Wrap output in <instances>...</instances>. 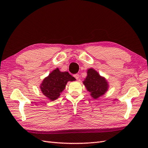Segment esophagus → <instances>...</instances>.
I'll use <instances>...</instances> for the list:
<instances>
[{
	"mask_svg": "<svg viewBox=\"0 0 148 148\" xmlns=\"http://www.w3.org/2000/svg\"><path fill=\"white\" fill-rule=\"evenodd\" d=\"M74 77L77 79H78L79 77V74H75V75H74Z\"/></svg>",
	"mask_w": 148,
	"mask_h": 148,
	"instance_id": "esophagus-1",
	"label": "esophagus"
}]
</instances>
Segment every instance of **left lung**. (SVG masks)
<instances>
[{
    "instance_id": "1",
    "label": "left lung",
    "mask_w": 148,
    "mask_h": 148,
    "mask_svg": "<svg viewBox=\"0 0 148 148\" xmlns=\"http://www.w3.org/2000/svg\"><path fill=\"white\" fill-rule=\"evenodd\" d=\"M83 83L91 96L95 99L104 95L109 87L107 79L93 69L87 70V77Z\"/></svg>"
}]
</instances>
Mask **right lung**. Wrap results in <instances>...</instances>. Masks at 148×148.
Instances as JSON below:
<instances>
[{
  "mask_svg": "<svg viewBox=\"0 0 148 148\" xmlns=\"http://www.w3.org/2000/svg\"><path fill=\"white\" fill-rule=\"evenodd\" d=\"M76 79L67 71H60L57 68L43 79L40 89L43 95L51 101H55L64 90L67 82Z\"/></svg>",
  "mask_w": 148,
  "mask_h": 148,
  "instance_id": "obj_1",
  "label": "right lung"
}]
</instances>
